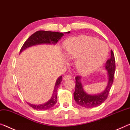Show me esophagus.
<instances>
[{
  "mask_svg": "<svg viewBox=\"0 0 130 130\" xmlns=\"http://www.w3.org/2000/svg\"><path fill=\"white\" fill-rule=\"evenodd\" d=\"M72 78L71 75H65V76H63V80H68V79H71Z\"/></svg>",
  "mask_w": 130,
  "mask_h": 130,
  "instance_id": "1",
  "label": "esophagus"
}]
</instances>
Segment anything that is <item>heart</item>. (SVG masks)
I'll return each instance as SVG.
<instances>
[{
  "label": "heart",
  "instance_id": "b5f03b06",
  "mask_svg": "<svg viewBox=\"0 0 130 130\" xmlns=\"http://www.w3.org/2000/svg\"><path fill=\"white\" fill-rule=\"evenodd\" d=\"M66 55L76 59L75 67L78 72L87 74L100 67L107 58L109 47L105 42L89 36H79L65 41Z\"/></svg>",
  "mask_w": 130,
  "mask_h": 130
}]
</instances>
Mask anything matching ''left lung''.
Segmentation results:
<instances>
[{
    "mask_svg": "<svg viewBox=\"0 0 130 130\" xmlns=\"http://www.w3.org/2000/svg\"><path fill=\"white\" fill-rule=\"evenodd\" d=\"M105 69L108 72V84L104 91L97 94H90L84 91L82 83V77L77 76L75 77V90L73 93L74 99L79 105L84 108H91L100 106L108 98L113 82V77L116 68L115 55L112 50L110 51V57L105 63Z\"/></svg>",
    "mask_w": 130,
    "mask_h": 130,
    "instance_id": "8db88e82",
    "label": "left lung"
}]
</instances>
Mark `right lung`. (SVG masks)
Masks as SVG:
<instances>
[{"mask_svg": "<svg viewBox=\"0 0 130 130\" xmlns=\"http://www.w3.org/2000/svg\"><path fill=\"white\" fill-rule=\"evenodd\" d=\"M70 31L64 32L63 34H69ZM63 33L57 32H51V31H45V30H39L34 34H32L26 42L24 43L23 46L21 48L20 53L22 51L29 48V47L36 46L39 44H57L58 41L60 40L62 37L64 35ZM62 78V77L60 76L58 78L56 82H55L54 91L52 95V96L50 100L47 102L43 104L40 105H35L32 104L30 103L27 102V104L36 110H47L53 106L57 101V91L58 87L61 84Z\"/></svg>", "mask_w": 130, "mask_h": 130, "instance_id": "1", "label": "right lung"}]
</instances>
